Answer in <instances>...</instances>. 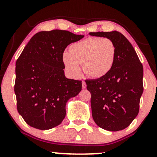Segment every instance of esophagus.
Here are the masks:
<instances>
[{
	"mask_svg": "<svg viewBox=\"0 0 157 157\" xmlns=\"http://www.w3.org/2000/svg\"><path fill=\"white\" fill-rule=\"evenodd\" d=\"M82 89H86V82H85V81H82Z\"/></svg>",
	"mask_w": 157,
	"mask_h": 157,
	"instance_id": "esophagus-1",
	"label": "esophagus"
}]
</instances>
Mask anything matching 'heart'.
Wrapping results in <instances>:
<instances>
[{"instance_id":"b5f03b06","label":"heart","mask_w":157,"mask_h":157,"mask_svg":"<svg viewBox=\"0 0 157 157\" xmlns=\"http://www.w3.org/2000/svg\"><path fill=\"white\" fill-rule=\"evenodd\" d=\"M117 49L107 37H90L71 45L69 52L65 51L62 61L66 71L74 77H80L82 63L84 71L94 78H100L113 68Z\"/></svg>"}]
</instances>
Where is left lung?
Wrapping results in <instances>:
<instances>
[{
	"label": "left lung",
	"mask_w": 157,
	"mask_h": 157,
	"mask_svg": "<svg viewBox=\"0 0 157 157\" xmlns=\"http://www.w3.org/2000/svg\"><path fill=\"white\" fill-rule=\"evenodd\" d=\"M89 35L111 39L117 49L111 71L100 78L86 81L91 94L94 121L106 131L123 130L139 113L143 92V66L132 45L120 32H97Z\"/></svg>",
	"instance_id": "1"
}]
</instances>
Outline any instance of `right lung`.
I'll return each mask as SVG.
<instances>
[{"mask_svg": "<svg viewBox=\"0 0 157 157\" xmlns=\"http://www.w3.org/2000/svg\"><path fill=\"white\" fill-rule=\"evenodd\" d=\"M84 35L55 29L36 33L16 61L17 111L35 128L48 130L66 117V102L82 90V82L65 76L62 55Z\"/></svg>", "mask_w": 157, "mask_h": 157, "instance_id": "add662e5", "label": "right lung"}]
</instances>
